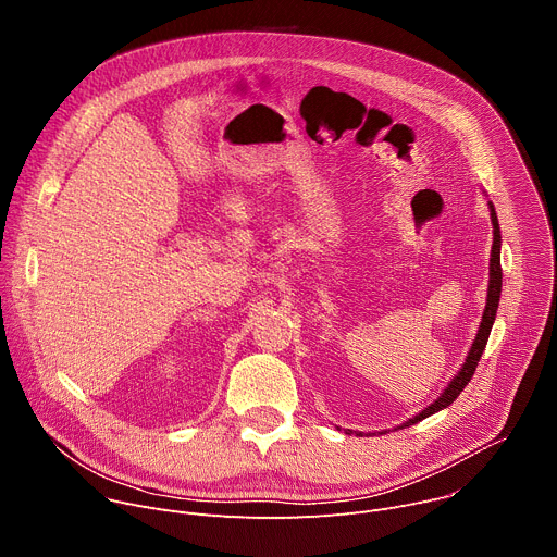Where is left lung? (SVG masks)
Instances as JSON below:
<instances>
[{
  "mask_svg": "<svg viewBox=\"0 0 557 557\" xmlns=\"http://www.w3.org/2000/svg\"><path fill=\"white\" fill-rule=\"evenodd\" d=\"M490 215H492V224H494V245H492V256H490V286H487V304H485V310H483V320H481V326H479V333H475V339L471 342V348L465 357V363L460 366V370L454 374V379L445 385V389L441 392V396L436 401H432L425 410H421L417 417L408 419L406 423L399 425V430L404 428H410L441 410H445L447 406H451L456 401V396L465 389V385L471 381L473 372H475V366H479L481 357H483V350L487 346V339H490V333H492V326H494V320H496V312H498V301H500V290H503V269H500V224H498V215H496V207L494 202L490 200ZM389 430H383L379 434H385ZM346 434H357V436H363V432H355V430H346Z\"/></svg>",
  "mask_w": 557,
  "mask_h": 557,
  "instance_id": "1",
  "label": "left lung"
}]
</instances>
